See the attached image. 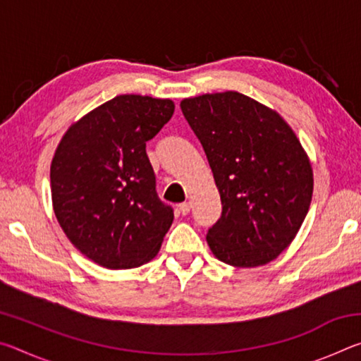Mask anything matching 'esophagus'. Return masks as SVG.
<instances>
[{
    "label": "esophagus",
    "instance_id": "34e87169",
    "mask_svg": "<svg viewBox=\"0 0 361 361\" xmlns=\"http://www.w3.org/2000/svg\"><path fill=\"white\" fill-rule=\"evenodd\" d=\"M178 209H180L181 215H188L189 210H191V204H189V202H183V204L178 205Z\"/></svg>",
    "mask_w": 361,
    "mask_h": 361
}]
</instances>
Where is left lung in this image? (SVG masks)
<instances>
[{
    "mask_svg": "<svg viewBox=\"0 0 361 361\" xmlns=\"http://www.w3.org/2000/svg\"><path fill=\"white\" fill-rule=\"evenodd\" d=\"M180 106L221 197V218L207 232L212 253L234 267L276 259L296 237L314 191L312 167L295 132L274 109L232 90Z\"/></svg>",
    "mask_w": 361,
    "mask_h": 361,
    "instance_id": "obj_1",
    "label": "left lung"
}]
</instances>
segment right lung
Returning <instances> with one entry per match:
<instances>
[{
	"label": "right lung",
	"mask_w": 361,
	"mask_h": 361,
	"mask_svg": "<svg viewBox=\"0 0 361 361\" xmlns=\"http://www.w3.org/2000/svg\"><path fill=\"white\" fill-rule=\"evenodd\" d=\"M169 99L118 95L75 122L51 164L52 205L79 252L106 269L151 261L173 221L146 154L172 118Z\"/></svg>",
	"instance_id": "right-lung-1"
}]
</instances>
